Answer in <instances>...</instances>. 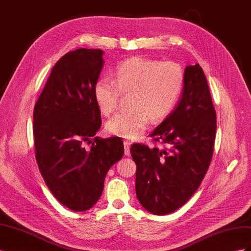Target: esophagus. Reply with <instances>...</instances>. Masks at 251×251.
Returning a JSON list of instances; mask_svg holds the SVG:
<instances>
[{"label": "esophagus", "mask_w": 251, "mask_h": 251, "mask_svg": "<svg viewBox=\"0 0 251 251\" xmlns=\"http://www.w3.org/2000/svg\"><path fill=\"white\" fill-rule=\"evenodd\" d=\"M124 146H125V154L126 156H130L131 155V142L130 141H125L124 142Z\"/></svg>", "instance_id": "34e87169"}]
</instances>
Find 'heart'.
Wrapping results in <instances>:
<instances>
[{"mask_svg":"<svg viewBox=\"0 0 251 251\" xmlns=\"http://www.w3.org/2000/svg\"><path fill=\"white\" fill-rule=\"evenodd\" d=\"M183 87L184 73L178 64L134 56L116 67L113 80L98 79L93 96L98 110L108 116L116 109L120 93L128 94L131 109L114 115L105 130L117 137L136 140L147 131L150 119L159 123L170 115Z\"/></svg>","mask_w":251,"mask_h":251,"instance_id":"heart-1","label":"heart"}]
</instances>
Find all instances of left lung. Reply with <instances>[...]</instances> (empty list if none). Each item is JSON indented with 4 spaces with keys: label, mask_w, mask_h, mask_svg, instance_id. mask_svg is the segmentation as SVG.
Returning <instances> with one entry per match:
<instances>
[{
    "label": "left lung",
    "mask_w": 251,
    "mask_h": 251,
    "mask_svg": "<svg viewBox=\"0 0 251 251\" xmlns=\"http://www.w3.org/2000/svg\"><path fill=\"white\" fill-rule=\"evenodd\" d=\"M217 117L206 77L199 64L186 66L176 108L151 134L165 148L135 143L136 196L151 214L168 215L199 188L214 153Z\"/></svg>",
    "instance_id": "8db88e82"
}]
</instances>
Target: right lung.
<instances>
[{"instance_id":"add662e5","label":"right lung","mask_w":251,"mask_h":251,"mask_svg":"<svg viewBox=\"0 0 251 251\" xmlns=\"http://www.w3.org/2000/svg\"><path fill=\"white\" fill-rule=\"evenodd\" d=\"M102 55L100 49L68 52L52 68L33 112L37 165L53 196L74 211L98 201L107 173L125 153L119 137L92 140L101 126L93 88Z\"/></svg>"}]
</instances>
